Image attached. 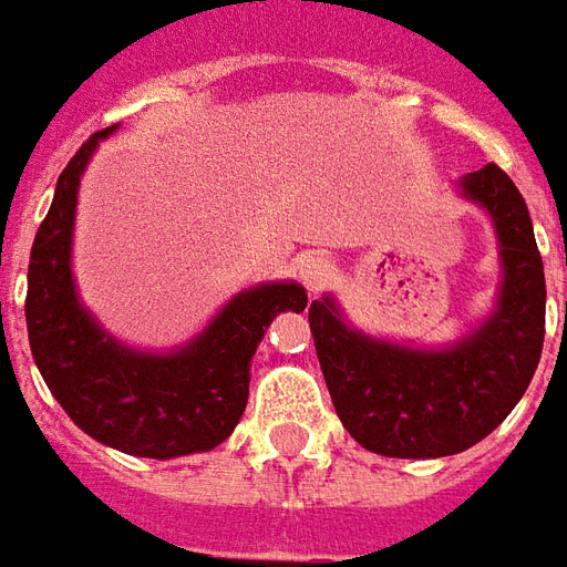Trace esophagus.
Listing matches in <instances>:
<instances>
[{
  "mask_svg": "<svg viewBox=\"0 0 567 567\" xmlns=\"http://www.w3.org/2000/svg\"><path fill=\"white\" fill-rule=\"evenodd\" d=\"M297 276H300V282L307 285V291L310 295H319L324 285L331 282V276H334V264L328 260L319 251H310V255H303L297 260Z\"/></svg>",
  "mask_w": 567,
  "mask_h": 567,
  "instance_id": "1",
  "label": "esophagus"
}]
</instances>
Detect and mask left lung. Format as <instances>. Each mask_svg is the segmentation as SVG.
I'll return each mask as SVG.
<instances>
[{
  "mask_svg": "<svg viewBox=\"0 0 567 567\" xmlns=\"http://www.w3.org/2000/svg\"><path fill=\"white\" fill-rule=\"evenodd\" d=\"M463 196L488 208L501 239L497 310L451 350L371 340L338 316L331 297L310 303V331L334 411L362 449L383 457H449L506 421L532 383L546 331L544 260L528 205L504 168L461 177Z\"/></svg>",
  "mask_w": 567,
  "mask_h": 567,
  "instance_id": "1",
  "label": "left lung"
}]
</instances>
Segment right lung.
Masks as SVG:
<instances>
[{"label":"right lung","mask_w":567,"mask_h":567,"mask_svg":"<svg viewBox=\"0 0 567 567\" xmlns=\"http://www.w3.org/2000/svg\"><path fill=\"white\" fill-rule=\"evenodd\" d=\"M110 132L79 146L35 233L23 303L35 368L79 430L110 449L156 461L212 451L248 405V368L264 331L276 312L303 310L307 291L295 282L243 291L189 347L168 355L134 352L106 338L79 307L70 243L79 177Z\"/></svg>","instance_id":"add662e5"}]
</instances>
